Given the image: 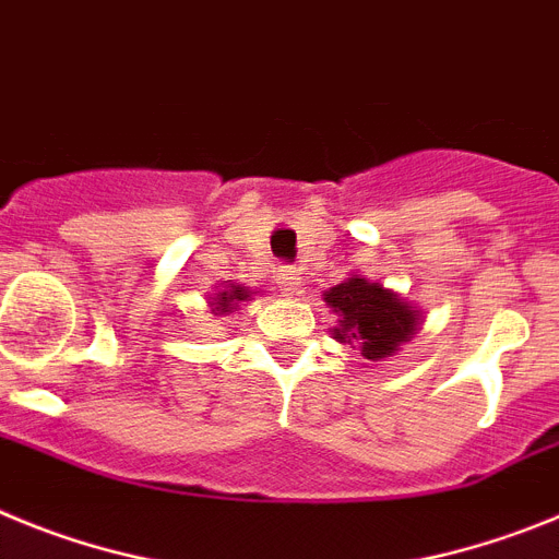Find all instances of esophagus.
Returning a JSON list of instances; mask_svg holds the SVG:
<instances>
[{
	"label": "esophagus",
	"instance_id": "obj_1",
	"mask_svg": "<svg viewBox=\"0 0 559 559\" xmlns=\"http://www.w3.org/2000/svg\"><path fill=\"white\" fill-rule=\"evenodd\" d=\"M276 285H280V290H283L285 296L302 294V276H299V271H296V269L280 271V276H276Z\"/></svg>",
	"mask_w": 559,
	"mask_h": 559
}]
</instances>
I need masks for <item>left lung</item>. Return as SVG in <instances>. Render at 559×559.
Masks as SVG:
<instances>
[{"label":"left lung","instance_id":"8db88e82","mask_svg":"<svg viewBox=\"0 0 559 559\" xmlns=\"http://www.w3.org/2000/svg\"><path fill=\"white\" fill-rule=\"evenodd\" d=\"M322 296L328 308L338 316V324L330 328V335L341 344H353L372 364L397 355V349L412 341L423 324V310L406 302L397 290L355 271Z\"/></svg>","mask_w":559,"mask_h":559}]
</instances>
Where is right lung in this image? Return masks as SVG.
I'll list each match as a JSON object with an SVG mask.
<instances>
[{"instance_id": "1", "label": "right lung", "mask_w": 559, "mask_h": 559, "mask_svg": "<svg viewBox=\"0 0 559 559\" xmlns=\"http://www.w3.org/2000/svg\"><path fill=\"white\" fill-rule=\"evenodd\" d=\"M251 294H254V290H249L246 285H237L229 280L226 285H218L215 294H210V302L206 305H210L212 316H229L240 308V302H249Z\"/></svg>"}]
</instances>
